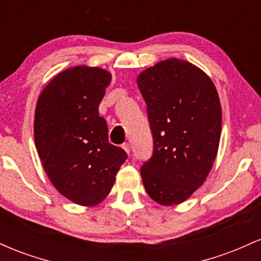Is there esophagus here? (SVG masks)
<instances>
[{"label": "esophagus", "instance_id": "1", "mask_svg": "<svg viewBox=\"0 0 261 261\" xmlns=\"http://www.w3.org/2000/svg\"><path fill=\"white\" fill-rule=\"evenodd\" d=\"M122 148L125 149V152H126L127 154H130V151H131V145H130V143H124V145H122Z\"/></svg>", "mask_w": 261, "mask_h": 261}]
</instances>
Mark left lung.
Masks as SVG:
<instances>
[{"label":"left lung","instance_id":"obj_1","mask_svg":"<svg viewBox=\"0 0 261 261\" xmlns=\"http://www.w3.org/2000/svg\"><path fill=\"white\" fill-rule=\"evenodd\" d=\"M137 86L147 104L153 154L141 168L153 201L179 205L203 184L216 160L222 109L201 68L170 58L146 68Z\"/></svg>","mask_w":261,"mask_h":261}]
</instances>
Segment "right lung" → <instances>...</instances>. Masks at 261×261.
<instances>
[{"mask_svg":"<svg viewBox=\"0 0 261 261\" xmlns=\"http://www.w3.org/2000/svg\"><path fill=\"white\" fill-rule=\"evenodd\" d=\"M112 73L74 66L45 86L35 107L34 141L45 173L56 190L81 206L109 195L126 152L108 141L98 108Z\"/></svg>","mask_w":261,"mask_h":261,"instance_id":"1","label":"right lung"}]
</instances>
